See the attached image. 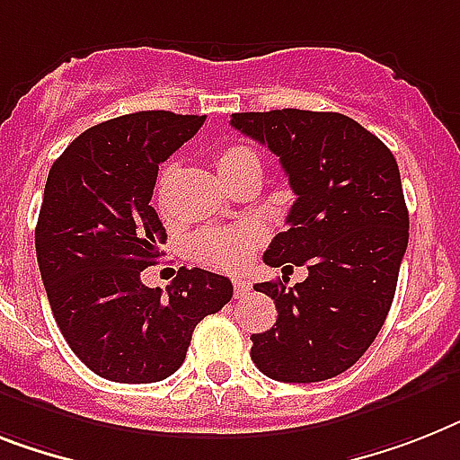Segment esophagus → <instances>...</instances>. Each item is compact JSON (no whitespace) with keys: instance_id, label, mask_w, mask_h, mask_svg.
Returning <instances> with one entry per match:
<instances>
[{"instance_id":"obj_1","label":"esophagus","mask_w":460,"mask_h":460,"mask_svg":"<svg viewBox=\"0 0 460 460\" xmlns=\"http://www.w3.org/2000/svg\"><path fill=\"white\" fill-rule=\"evenodd\" d=\"M233 284H234V296H237V298H242V296H246L249 291H252V282H249V279H242V277H237Z\"/></svg>"}]
</instances>
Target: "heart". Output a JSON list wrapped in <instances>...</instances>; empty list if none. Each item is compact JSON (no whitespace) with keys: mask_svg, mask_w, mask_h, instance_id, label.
Listing matches in <instances>:
<instances>
[{"mask_svg":"<svg viewBox=\"0 0 460 460\" xmlns=\"http://www.w3.org/2000/svg\"><path fill=\"white\" fill-rule=\"evenodd\" d=\"M246 164H261L253 150L244 146H226L221 147V153L216 155V166L221 178H230L237 173L239 169H244ZM176 164H169L162 169L157 183V202H162V190H164L166 178L173 173ZM265 239L263 227L261 226H242L230 227V230H214V233H204L199 237L192 239V253L197 261H202L214 268H223V270H239L249 263V258L253 256L256 246Z\"/></svg>","mask_w":460,"mask_h":460,"instance_id":"heart-1","label":"heart"}]
</instances>
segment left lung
I'll return each instance as SVG.
<instances>
[{"mask_svg":"<svg viewBox=\"0 0 460 460\" xmlns=\"http://www.w3.org/2000/svg\"><path fill=\"white\" fill-rule=\"evenodd\" d=\"M237 131L268 146L296 202L263 261L303 282H261L277 322L252 336V359L275 381L317 383L350 369L393 305L409 211L397 162L381 138L341 112H237ZM284 279V277H282Z\"/></svg>","mask_w":460,"mask_h":460,"instance_id":"1","label":"left lung"}]
</instances>
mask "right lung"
Instances as JSON below:
<instances>
[{
	"label": "right lung",
	"instance_id": "1",
	"mask_svg": "<svg viewBox=\"0 0 460 460\" xmlns=\"http://www.w3.org/2000/svg\"><path fill=\"white\" fill-rule=\"evenodd\" d=\"M207 117L147 110L72 140L53 162L34 230L49 305L93 374L155 383L183 364L195 326L233 298L230 279L181 268L162 289L140 282L166 230L150 207L159 164Z\"/></svg>",
	"mask_w": 460,
	"mask_h": 460
}]
</instances>
